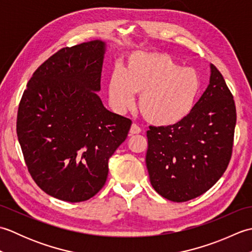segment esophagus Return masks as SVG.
Returning <instances> with one entry per match:
<instances>
[{
    "label": "esophagus",
    "instance_id": "34e87169",
    "mask_svg": "<svg viewBox=\"0 0 252 252\" xmlns=\"http://www.w3.org/2000/svg\"><path fill=\"white\" fill-rule=\"evenodd\" d=\"M141 131H142L141 127L138 126L136 123H133L130 129V134H138V133H141Z\"/></svg>",
    "mask_w": 252,
    "mask_h": 252
}]
</instances>
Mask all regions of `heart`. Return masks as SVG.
I'll use <instances>...</instances> for the list:
<instances>
[{
	"mask_svg": "<svg viewBox=\"0 0 252 252\" xmlns=\"http://www.w3.org/2000/svg\"><path fill=\"white\" fill-rule=\"evenodd\" d=\"M200 79L194 69L181 68L164 54L135 52L126 69L116 66L109 79V100L118 111L133 107L134 93H141V111L158 126L178 123L189 114L198 93Z\"/></svg>",
	"mask_w": 252,
	"mask_h": 252,
	"instance_id": "b5f03b06",
	"label": "heart"
}]
</instances>
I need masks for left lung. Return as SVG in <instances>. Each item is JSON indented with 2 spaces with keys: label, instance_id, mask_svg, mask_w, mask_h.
Here are the masks:
<instances>
[{
  "label": "left lung",
  "instance_id": "1",
  "mask_svg": "<svg viewBox=\"0 0 252 252\" xmlns=\"http://www.w3.org/2000/svg\"><path fill=\"white\" fill-rule=\"evenodd\" d=\"M235 126L233 94L211 65L210 83L183 120L149 126L146 165L154 189L174 202L210 189L232 158Z\"/></svg>",
  "mask_w": 252,
  "mask_h": 252
}]
</instances>
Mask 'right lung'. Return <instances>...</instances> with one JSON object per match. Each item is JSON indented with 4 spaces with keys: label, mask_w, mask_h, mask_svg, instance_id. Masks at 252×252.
Instances as JSON below:
<instances>
[{
    "label": "right lung",
    "mask_w": 252,
    "mask_h": 252,
    "mask_svg": "<svg viewBox=\"0 0 252 252\" xmlns=\"http://www.w3.org/2000/svg\"><path fill=\"white\" fill-rule=\"evenodd\" d=\"M104 53L99 40L57 51L32 74L19 103L17 136L31 178L63 201H85L103 189L108 160L132 125L95 92Z\"/></svg>",
    "instance_id": "1"
}]
</instances>
